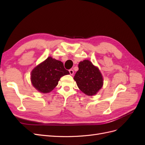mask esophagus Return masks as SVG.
Wrapping results in <instances>:
<instances>
[{
  "instance_id": "obj_1",
  "label": "esophagus",
  "mask_w": 145,
  "mask_h": 145,
  "mask_svg": "<svg viewBox=\"0 0 145 145\" xmlns=\"http://www.w3.org/2000/svg\"><path fill=\"white\" fill-rule=\"evenodd\" d=\"M69 74H71V76H72L73 74H74V71H73L72 69H69Z\"/></svg>"
}]
</instances>
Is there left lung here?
Wrapping results in <instances>:
<instances>
[{
    "label": "left lung",
    "instance_id": "8db88e82",
    "mask_svg": "<svg viewBox=\"0 0 145 145\" xmlns=\"http://www.w3.org/2000/svg\"><path fill=\"white\" fill-rule=\"evenodd\" d=\"M78 70L74 79L81 91L87 95H93L102 88L103 77L99 69L88 60L78 63Z\"/></svg>",
    "mask_w": 145,
    "mask_h": 145
}]
</instances>
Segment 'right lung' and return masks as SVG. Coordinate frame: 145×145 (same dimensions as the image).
I'll list each match as a JSON object with an SVG mask.
<instances>
[{
  "label": "right lung",
  "mask_w": 145,
  "mask_h": 145,
  "mask_svg": "<svg viewBox=\"0 0 145 145\" xmlns=\"http://www.w3.org/2000/svg\"><path fill=\"white\" fill-rule=\"evenodd\" d=\"M69 74L61 61L48 57L33 69L31 81L37 91L42 93H48L58 85L61 77Z\"/></svg>",
  "instance_id": "1"
}]
</instances>
